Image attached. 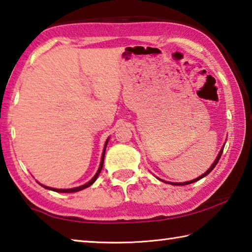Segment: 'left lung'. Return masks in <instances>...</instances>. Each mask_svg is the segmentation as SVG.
I'll return each instance as SVG.
<instances>
[{
	"label": "left lung",
	"instance_id": "obj_1",
	"mask_svg": "<svg viewBox=\"0 0 252 252\" xmlns=\"http://www.w3.org/2000/svg\"><path fill=\"white\" fill-rule=\"evenodd\" d=\"M222 151H223V148L220 150V152H219V154H218V157H217V158L215 159V162L213 163V165L210 166V168L209 170L206 172V173H204L203 175H200L199 177H197V178H195V180H193V181H189V182H185V183H171L172 185H180V186H182V185H189V184H191V183H195V182H197V181H199L200 178H203V177H205L206 175H208V174L212 172L213 170H214V167L217 165V163H218V161H219V158H220V157H221V154H222ZM164 182V181H163Z\"/></svg>",
	"mask_w": 252,
	"mask_h": 252
}]
</instances>
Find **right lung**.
Masks as SVG:
<instances>
[{
    "label": "right lung",
    "mask_w": 252,
    "mask_h": 252,
    "mask_svg": "<svg viewBox=\"0 0 252 252\" xmlns=\"http://www.w3.org/2000/svg\"><path fill=\"white\" fill-rule=\"evenodd\" d=\"M108 141H109V140H107V142H106V145H104V150H103V153H102V158H101V163H100L99 170H98V172H97V173H95V175L93 177V180L89 181L88 183H87V184L82 185V186H79V187H75V189H50V187L44 186V185H42V186H43V187H45V189H47L54 190V191H58V193H75V191L82 190V189H87V187H89L90 185H93L94 183V181L97 180V178H98L100 172H101V170H102V166H103V159H104V153H106V146H107V144H108Z\"/></svg>",
    "instance_id": "right-lung-1"
}]
</instances>
